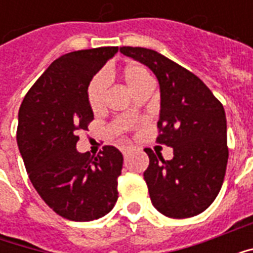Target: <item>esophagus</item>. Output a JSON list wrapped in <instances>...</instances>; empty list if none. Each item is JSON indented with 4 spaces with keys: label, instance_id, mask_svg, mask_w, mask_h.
<instances>
[{
    "label": "esophagus",
    "instance_id": "34e87169",
    "mask_svg": "<svg viewBox=\"0 0 253 253\" xmlns=\"http://www.w3.org/2000/svg\"><path fill=\"white\" fill-rule=\"evenodd\" d=\"M121 150H122V153H123V156H125V157H126L127 154H128V152H130V149L127 148V146H123Z\"/></svg>",
    "mask_w": 253,
    "mask_h": 253
}]
</instances>
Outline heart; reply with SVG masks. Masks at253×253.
Segmentation results:
<instances>
[{"mask_svg": "<svg viewBox=\"0 0 253 253\" xmlns=\"http://www.w3.org/2000/svg\"><path fill=\"white\" fill-rule=\"evenodd\" d=\"M122 76L134 96L145 89L153 88V78L149 74L148 69L142 65H137V63L127 65L123 69ZM107 89H108V76L105 73H99L90 80L88 86V101L93 111L100 110L103 107Z\"/></svg>", "mask_w": 253, "mask_h": 253, "instance_id": "heart-1", "label": "heart"}]
</instances>
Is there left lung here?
Here are the masks:
<instances>
[{
  "instance_id": "left-lung-1",
  "label": "left lung",
  "mask_w": 253,
  "mask_h": 253,
  "mask_svg": "<svg viewBox=\"0 0 253 253\" xmlns=\"http://www.w3.org/2000/svg\"><path fill=\"white\" fill-rule=\"evenodd\" d=\"M121 52L148 66L160 84L157 142L173 149V159L149 156L143 177L153 206L170 218L205 211L221 190L228 164L226 115L201 78L163 54L143 47Z\"/></svg>"
}]
</instances>
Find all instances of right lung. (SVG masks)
<instances>
[{"mask_svg":"<svg viewBox=\"0 0 253 253\" xmlns=\"http://www.w3.org/2000/svg\"><path fill=\"white\" fill-rule=\"evenodd\" d=\"M116 52L118 47H99L59 57L20 105L17 145L31 183L58 215L70 221L104 217L118 201L121 152L104 146L90 159L76 148L77 131L93 121L89 83Z\"/></svg>","mask_w":253,"mask_h":253,"instance_id":"right-lung-1","label":"right lung"}]
</instances>
